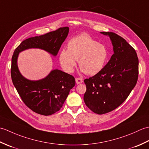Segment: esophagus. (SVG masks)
<instances>
[{
    "label": "esophagus",
    "instance_id": "34e87169",
    "mask_svg": "<svg viewBox=\"0 0 149 149\" xmlns=\"http://www.w3.org/2000/svg\"><path fill=\"white\" fill-rule=\"evenodd\" d=\"M75 82H76V83L77 84H81L83 82V79L82 78H80V77H78V78H76L75 79Z\"/></svg>",
    "mask_w": 149,
    "mask_h": 149
}]
</instances>
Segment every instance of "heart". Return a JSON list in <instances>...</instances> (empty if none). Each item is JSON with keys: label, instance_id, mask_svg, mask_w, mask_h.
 <instances>
[{"label": "heart", "instance_id": "b5f03b06", "mask_svg": "<svg viewBox=\"0 0 149 149\" xmlns=\"http://www.w3.org/2000/svg\"><path fill=\"white\" fill-rule=\"evenodd\" d=\"M67 49L61 50L59 60L63 69L68 73L73 72L78 60L82 72L89 75H96L102 70L108 58L106 47L86 33L70 40Z\"/></svg>", "mask_w": 149, "mask_h": 149}]
</instances>
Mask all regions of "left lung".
Instances as JSON below:
<instances>
[{"instance_id":"left-lung-1","label":"left lung","mask_w":149,"mask_h":149,"mask_svg":"<svg viewBox=\"0 0 149 149\" xmlns=\"http://www.w3.org/2000/svg\"><path fill=\"white\" fill-rule=\"evenodd\" d=\"M100 33L109 37L114 54L102 70L84 81V101L93 112L102 115L121 105L136 86L138 58L133 47L122 37L112 32Z\"/></svg>"}]
</instances>
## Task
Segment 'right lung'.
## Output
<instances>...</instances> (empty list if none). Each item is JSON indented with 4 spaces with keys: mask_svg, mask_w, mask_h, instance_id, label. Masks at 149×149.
Segmentation results:
<instances>
[{
    "mask_svg": "<svg viewBox=\"0 0 149 149\" xmlns=\"http://www.w3.org/2000/svg\"><path fill=\"white\" fill-rule=\"evenodd\" d=\"M69 32L68 27H60L43 35L24 40L14 51L11 59V79L24 104L34 112L48 116L61 108L70 90L75 86V78L59 70H53L42 79L31 81L22 75L17 65L19 53L29 49H40L54 56Z\"/></svg>",
    "mask_w": 149,
    "mask_h": 149,
    "instance_id": "add662e5",
    "label": "right lung"
}]
</instances>
